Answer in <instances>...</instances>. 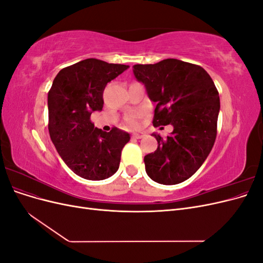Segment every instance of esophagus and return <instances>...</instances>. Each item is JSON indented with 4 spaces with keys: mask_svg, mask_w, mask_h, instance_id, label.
<instances>
[{
    "mask_svg": "<svg viewBox=\"0 0 263 263\" xmlns=\"http://www.w3.org/2000/svg\"><path fill=\"white\" fill-rule=\"evenodd\" d=\"M133 138H135V139H141V138H144L145 137V134L144 133H137V134H133V136H132Z\"/></svg>",
    "mask_w": 263,
    "mask_h": 263,
    "instance_id": "34e87169",
    "label": "esophagus"
}]
</instances>
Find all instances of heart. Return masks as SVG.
<instances>
[{"mask_svg":"<svg viewBox=\"0 0 263 263\" xmlns=\"http://www.w3.org/2000/svg\"><path fill=\"white\" fill-rule=\"evenodd\" d=\"M141 115H142L141 113H134V114L129 115L125 121L126 126L130 127V128H137V127H139V125H140L139 119H140Z\"/></svg>","mask_w":263,"mask_h":263,"instance_id":"heart-1","label":"heart"}]
</instances>
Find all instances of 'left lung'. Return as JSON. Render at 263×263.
<instances>
[{"mask_svg":"<svg viewBox=\"0 0 263 263\" xmlns=\"http://www.w3.org/2000/svg\"><path fill=\"white\" fill-rule=\"evenodd\" d=\"M133 68L157 104L154 126H173L165 138L153 134L158 148L144 158L146 172L160 184H178L200 169L214 146L220 108L218 91L210 74L190 62L164 59Z\"/></svg>","mask_w":263,"mask_h":263,"instance_id":"left-lung-1","label":"left lung"}]
</instances>
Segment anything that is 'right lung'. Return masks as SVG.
<instances>
[{"instance_id":"add662e5","label":"right lung","mask_w":263,"mask_h":263,"mask_svg":"<svg viewBox=\"0 0 263 263\" xmlns=\"http://www.w3.org/2000/svg\"><path fill=\"white\" fill-rule=\"evenodd\" d=\"M128 68L85 59L61 69L48 92L51 141L65 163L83 179L104 180L118 170L129 134L116 127L103 132L90 117L94 110H102L106 84Z\"/></svg>"}]
</instances>
